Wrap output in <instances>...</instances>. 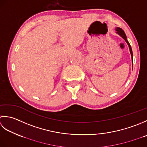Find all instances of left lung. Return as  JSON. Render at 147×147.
Masks as SVG:
<instances>
[{"label":"left lung","mask_w":147,"mask_h":147,"mask_svg":"<svg viewBox=\"0 0 147 147\" xmlns=\"http://www.w3.org/2000/svg\"><path fill=\"white\" fill-rule=\"evenodd\" d=\"M115 31H116V33L118 35H119L121 37L123 38V39H124V40L125 41V42H126L128 45L129 46V51H130V53H131V59H132V65H133V51H132V49H131V47L130 46V44L128 40H127V37L126 35H125V34L124 33V30H122V28H119V27H117L115 28Z\"/></svg>","instance_id":"1"}]
</instances>
